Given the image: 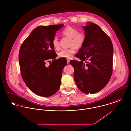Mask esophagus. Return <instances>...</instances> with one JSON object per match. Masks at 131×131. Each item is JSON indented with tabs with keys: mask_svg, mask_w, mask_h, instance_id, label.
<instances>
[{
	"mask_svg": "<svg viewBox=\"0 0 131 131\" xmlns=\"http://www.w3.org/2000/svg\"><path fill=\"white\" fill-rule=\"evenodd\" d=\"M67 63H69L70 62V60L69 59H68V58L67 59Z\"/></svg>",
	"mask_w": 131,
	"mask_h": 131,
	"instance_id": "1",
	"label": "esophagus"
}]
</instances>
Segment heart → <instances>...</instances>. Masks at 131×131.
I'll list each match as a JSON object with an SVG mask.
<instances>
[{
	"mask_svg": "<svg viewBox=\"0 0 131 131\" xmlns=\"http://www.w3.org/2000/svg\"><path fill=\"white\" fill-rule=\"evenodd\" d=\"M61 34L66 37L70 38L69 45L71 46L68 49H63L58 53V56L61 58H71L75 52V47L80 48L84 45L86 36L84 32L78 31L74 27L68 26L61 32ZM52 44L56 50L60 49L59 40L57 37H54L52 40Z\"/></svg>",
	"mask_w": 131,
	"mask_h": 131,
	"instance_id": "1",
	"label": "heart"
}]
</instances>
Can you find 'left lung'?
<instances>
[{"label":"left lung","mask_w":131,"mask_h":131,"mask_svg":"<svg viewBox=\"0 0 131 131\" xmlns=\"http://www.w3.org/2000/svg\"><path fill=\"white\" fill-rule=\"evenodd\" d=\"M83 28L85 41L75 55L81 61L73 60L70 63L74 68V80L79 89L84 93H96L111 79L113 45L109 36L95 24L89 23Z\"/></svg>","instance_id":"8db88e82"}]
</instances>
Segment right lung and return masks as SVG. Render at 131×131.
I'll return each mask as SVG.
<instances>
[{
	"instance_id": "obj_1",
	"label": "right lung",
	"mask_w": 131,
	"mask_h": 131,
	"mask_svg": "<svg viewBox=\"0 0 131 131\" xmlns=\"http://www.w3.org/2000/svg\"><path fill=\"white\" fill-rule=\"evenodd\" d=\"M63 25L37 27L20 47L19 61L22 79L27 86L39 96L49 97L59 89L62 71L67 61L64 58L55 59L57 54L52 40ZM51 60L52 62L47 66L46 62Z\"/></svg>"
}]
</instances>
